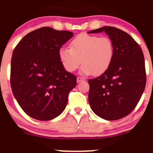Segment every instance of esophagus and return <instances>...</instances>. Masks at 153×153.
<instances>
[{
    "mask_svg": "<svg viewBox=\"0 0 153 153\" xmlns=\"http://www.w3.org/2000/svg\"><path fill=\"white\" fill-rule=\"evenodd\" d=\"M83 80V78H82V77H80V76L77 77V82H78V83H79V82L82 81Z\"/></svg>",
    "mask_w": 153,
    "mask_h": 153,
    "instance_id": "34e87169",
    "label": "esophagus"
}]
</instances>
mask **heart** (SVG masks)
<instances>
[{"label":"heart","mask_w":153,"mask_h":153,"mask_svg":"<svg viewBox=\"0 0 153 153\" xmlns=\"http://www.w3.org/2000/svg\"><path fill=\"white\" fill-rule=\"evenodd\" d=\"M115 55L112 40L108 36L81 33L75 36L70 44V49L62 48L59 56L64 69L73 72L82 63L81 72L99 75L110 67Z\"/></svg>","instance_id":"1"}]
</instances>
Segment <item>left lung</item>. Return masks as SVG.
<instances>
[{
	"mask_svg": "<svg viewBox=\"0 0 153 153\" xmlns=\"http://www.w3.org/2000/svg\"><path fill=\"white\" fill-rule=\"evenodd\" d=\"M101 31L113 42L115 55L104 73L88 81L89 102L95 114L111 121L128 116L137 105L146 86L145 63L140 46L128 33L111 26L88 33Z\"/></svg>",
	"mask_w": 153,
	"mask_h": 153,
	"instance_id": "8db88e82",
	"label": "left lung"
}]
</instances>
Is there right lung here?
<instances>
[{
    "instance_id": "right-lung-1",
    "label": "right lung",
    "mask_w": 153,
    "mask_h": 153,
    "mask_svg": "<svg viewBox=\"0 0 153 153\" xmlns=\"http://www.w3.org/2000/svg\"><path fill=\"white\" fill-rule=\"evenodd\" d=\"M73 33L42 27L19 42L11 61L13 94L26 114L48 121L63 112L77 77L67 72L59 52Z\"/></svg>"
}]
</instances>
